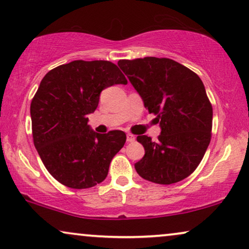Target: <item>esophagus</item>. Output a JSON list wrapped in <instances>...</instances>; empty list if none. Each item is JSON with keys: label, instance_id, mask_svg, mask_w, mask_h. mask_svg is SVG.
Segmentation results:
<instances>
[{"label": "esophagus", "instance_id": "34e87169", "mask_svg": "<svg viewBox=\"0 0 249 249\" xmlns=\"http://www.w3.org/2000/svg\"><path fill=\"white\" fill-rule=\"evenodd\" d=\"M135 139H136V137H135L134 135H131V134H128V135H127V142H135Z\"/></svg>", "mask_w": 249, "mask_h": 249}]
</instances>
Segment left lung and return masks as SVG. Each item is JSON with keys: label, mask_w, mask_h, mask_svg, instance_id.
Listing matches in <instances>:
<instances>
[{"label": "left lung", "mask_w": 249, "mask_h": 249, "mask_svg": "<svg viewBox=\"0 0 249 249\" xmlns=\"http://www.w3.org/2000/svg\"><path fill=\"white\" fill-rule=\"evenodd\" d=\"M118 66L161 125L158 141L142 135L145 155L135 164L142 178L171 185L195 171L212 137V104L203 81L168 57L120 60Z\"/></svg>", "instance_id": "left-lung-1"}]
</instances>
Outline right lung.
<instances>
[{"instance_id": "add662e5", "label": "right lung", "mask_w": 249, "mask_h": 249, "mask_svg": "<svg viewBox=\"0 0 249 249\" xmlns=\"http://www.w3.org/2000/svg\"><path fill=\"white\" fill-rule=\"evenodd\" d=\"M127 84L110 61L77 60L50 70L30 104L34 145L54 179L73 189L94 187L107 178L125 134H97L87 124L101 91Z\"/></svg>"}]
</instances>
